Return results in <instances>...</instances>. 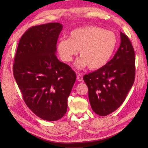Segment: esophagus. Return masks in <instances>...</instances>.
<instances>
[{"label": "esophagus", "mask_w": 148, "mask_h": 148, "mask_svg": "<svg viewBox=\"0 0 148 148\" xmlns=\"http://www.w3.org/2000/svg\"><path fill=\"white\" fill-rule=\"evenodd\" d=\"M77 81H79V82H82V81H83V75L80 74V73H77Z\"/></svg>", "instance_id": "obj_1"}]
</instances>
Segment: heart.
<instances>
[{"mask_svg":"<svg viewBox=\"0 0 148 148\" xmlns=\"http://www.w3.org/2000/svg\"><path fill=\"white\" fill-rule=\"evenodd\" d=\"M118 39L116 34L97 26H86L72 30L69 39H60L57 50L65 62L72 61L79 50L81 58L75 65L77 69L88 66L91 70L103 67L114 53Z\"/></svg>","mask_w":148,"mask_h":148,"instance_id":"1","label":"heart"}]
</instances>
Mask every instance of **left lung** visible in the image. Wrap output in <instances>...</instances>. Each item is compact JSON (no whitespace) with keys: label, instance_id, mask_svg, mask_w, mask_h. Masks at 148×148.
<instances>
[{"label":"left lung","instance_id":"left-lung-1","mask_svg":"<svg viewBox=\"0 0 148 148\" xmlns=\"http://www.w3.org/2000/svg\"><path fill=\"white\" fill-rule=\"evenodd\" d=\"M121 44L114 57L98 70L84 75L93 111L107 116L125 101L136 76L135 52L128 37L120 32Z\"/></svg>","mask_w":148,"mask_h":148}]
</instances>
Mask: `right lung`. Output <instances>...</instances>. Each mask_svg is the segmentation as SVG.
I'll list each match as a JSON object with an SVG mask.
<instances>
[{
  "label": "right lung",
  "instance_id": "add662e5",
  "mask_svg": "<svg viewBox=\"0 0 148 148\" xmlns=\"http://www.w3.org/2000/svg\"><path fill=\"white\" fill-rule=\"evenodd\" d=\"M63 25L33 26L21 36L16 53L13 74L25 102L38 117L56 121L67 112V99L76 75L56 56Z\"/></svg>",
  "mask_w": 148,
  "mask_h": 148
}]
</instances>
